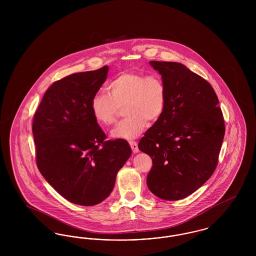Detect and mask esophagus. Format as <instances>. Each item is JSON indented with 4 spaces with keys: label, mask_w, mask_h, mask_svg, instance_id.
Wrapping results in <instances>:
<instances>
[{
    "label": "esophagus",
    "mask_w": 256,
    "mask_h": 256,
    "mask_svg": "<svg viewBox=\"0 0 256 256\" xmlns=\"http://www.w3.org/2000/svg\"><path fill=\"white\" fill-rule=\"evenodd\" d=\"M130 148H132V152H134V154H137V152H139L138 145H137V143H136L135 141H130Z\"/></svg>",
    "instance_id": "esophagus-1"
}]
</instances>
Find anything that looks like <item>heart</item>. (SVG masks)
Wrapping results in <instances>:
<instances>
[{
  "label": "heart",
  "instance_id": "b5f03b06",
  "mask_svg": "<svg viewBox=\"0 0 256 256\" xmlns=\"http://www.w3.org/2000/svg\"><path fill=\"white\" fill-rule=\"evenodd\" d=\"M108 95L96 93L90 102L93 117L102 126L115 122L119 108L126 118L111 130L113 139L132 140L146 128L148 121L156 122L167 106V87L158 74H145L124 71L116 76L108 86Z\"/></svg>",
  "mask_w": 256,
  "mask_h": 256
}]
</instances>
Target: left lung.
Returning <instances> with one entry per match:
<instances>
[{
    "mask_svg": "<svg viewBox=\"0 0 256 256\" xmlns=\"http://www.w3.org/2000/svg\"><path fill=\"white\" fill-rule=\"evenodd\" d=\"M167 87L162 117L138 148L152 159L146 185L166 200H182L213 174L224 136L219 100L210 84L178 62L150 61Z\"/></svg>",
    "mask_w": 256,
    "mask_h": 256,
    "instance_id": "left-lung-1",
    "label": "left lung"
}]
</instances>
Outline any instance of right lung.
I'll return each mask as SVG.
<instances>
[{"label":"right lung","mask_w":256,"mask_h":256,"mask_svg":"<svg viewBox=\"0 0 256 256\" xmlns=\"http://www.w3.org/2000/svg\"><path fill=\"white\" fill-rule=\"evenodd\" d=\"M108 66L72 74L50 86L34 114L32 134L41 174L67 200L91 206L106 200L132 156L122 139L106 141L90 102Z\"/></svg>","instance_id":"add662e5"}]
</instances>
